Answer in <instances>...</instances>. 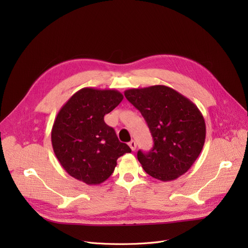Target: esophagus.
Returning <instances> with one entry per match:
<instances>
[{
    "mask_svg": "<svg viewBox=\"0 0 248 248\" xmlns=\"http://www.w3.org/2000/svg\"><path fill=\"white\" fill-rule=\"evenodd\" d=\"M128 146H129V148H131V150L134 152L137 149V142L135 140H131L128 142Z\"/></svg>",
    "mask_w": 248,
    "mask_h": 248,
    "instance_id": "1",
    "label": "esophagus"
}]
</instances>
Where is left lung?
<instances>
[{
  "label": "left lung",
  "mask_w": 248,
  "mask_h": 248,
  "mask_svg": "<svg viewBox=\"0 0 248 248\" xmlns=\"http://www.w3.org/2000/svg\"><path fill=\"white\" fill-rule=\"evenodd\" d=\"M124 95L144 116L154 139L150 152H138L142 169L163 182L185 174L199 157L206 138L204 117L196 104L165 85L131 88Z\"/></svg>",
  "instance_id": "8db88e82"
}]
</instances>
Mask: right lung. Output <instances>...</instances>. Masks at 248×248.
I'll return each instance as SVG.
<instances>
[{"label": "right lung", "instance_id": "add662e5", "mask_svg": "<svg viewBox=\"0 0 248 248\" xmlns=\"http://www.w3.org/2000/svg\"><path fill=\"white\" fill-rule=\"evenodd\" d=\"M124 95L115 89L84 87L57 113L51 131L54 154L62 168L86 185H98L113 173L116 160L132 150L104 123Z\"/></svg>", "mask_w": 248, "mask_h": 248}]
</instances>
